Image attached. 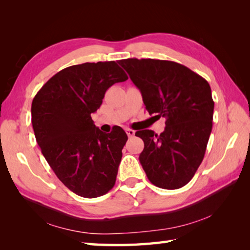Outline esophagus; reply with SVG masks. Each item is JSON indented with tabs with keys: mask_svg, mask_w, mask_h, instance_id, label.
Returning a JSON list of instances; mask_svg holds the SVG:
<instances>
[{
	"mask_svg": "<svg viewBox=\"0 0 250 250\" xmlns=\"http://www.w3.org/2000/svg\"><path fill=\"white\" fill-rule=\"evenodd\" d=\"M125 132H126V134H128L129 137H132V136L135 135V131L132 130V129H126Z\"/></svg>",
	"mask_w": 250,
	"mask_h": 250,
	"instance_id": "obj_1",
	"label": "esophagus"
}]
</instances>
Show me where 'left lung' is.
Masks as SVG:
<instances>
[{
    "label": "left lung",
    "mask_w": 250,
    "mask_h": 250,
    "mask_svg": "<svg viewBox=\"0 0 250 250\" xmlns=\"http://www.w3.org/2000/svg\"><path fill=\"white\" fill-rule=\"evenodd\" d=\"M118 63L140 89L148 113L166 118L160 135L135 133L144 141L140 162L148 179L162 189L184 187L203 160L213 128L209 83L177 62L131 58Z\"/></svg>",
    "instance_id": "8db88e82"
}]
</instances>
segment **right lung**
<instances>
[{
  "mask_svg": "<svg viewBox=\"0 0 250 250\" xmlns=\"http://www.w3.org/2000/svg\"><path fill=\"white\" fill-rule=\"evenodd\" d=\"M128 79L115 61L72 65L52 76L33 99L32 125L37 144L63 185L88 199L114 187L128 136L120 126L103 133L91 114L106 90Z\"/></svg>",
  "mask_w": 250,
  "mask_h": 250,
  "instance_id": "obj_1",
  "label": "right lung"
}]
</instances>
